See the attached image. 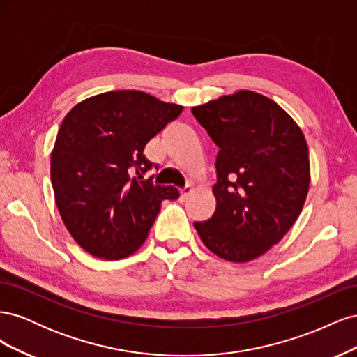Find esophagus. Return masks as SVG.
Wrapping results in <instances>:
<instances>
[{
	"mask_svg": "<svg viewBox=\"0 0 357 357\" xmlns=\"http://www.w3.org/2000/svg\"><path fill=\"white\" fill-rule=\"evenodd\" d=\"M192 190H193V189H192L190 186H186L185 189H181V190H180V199H181V201H186V199L189 198L190 193H192Z\"/></svg>",
	"mask_w": 357,
	"mask_h": 357,
	"instance_id": "1",
	"label": "esophagus"
}]
</instances>
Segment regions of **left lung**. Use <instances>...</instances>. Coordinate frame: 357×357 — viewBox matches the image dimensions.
Listing matches in <instances>:
<instances>
[{"mask_svg": "<svg viewBox=\"0 0 357 357\" xmlns=\"http://www.w3.org/2000/svg\"><path fill=\"white\" fill-rule=\"evenodd\" d=\"M192 113L220 149L215 211L193 226L215 256L253 261L283 238L305 204L311 176L304 132L277 102L245 89Z\"/></svg>", "mask_w": 357, "mask_h": 357, "instance_id": "1", "label": "left lung"}]
</instances>
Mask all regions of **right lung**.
Returning a JSON list of instances; mask_svg holds the SVG:
<instances>
[{
	"instance_id": "add662e5",
	"label": "right lung",
	"mask_w": 357,
	"mask_h": 357,
	"mask_svg": "<svg viewBox=\"0 0 357 357\" xmlns=\"http://www.w3.org/2000/svg\"><path fill=\"white\" fill-rule=\"evenodd\" d=\"M183 107L142 91H112L75 104L50 155V178L66 228L83 250L117 261L146 241L172 186H153L144 147Z\"/></svg>"
}]
</instances>
